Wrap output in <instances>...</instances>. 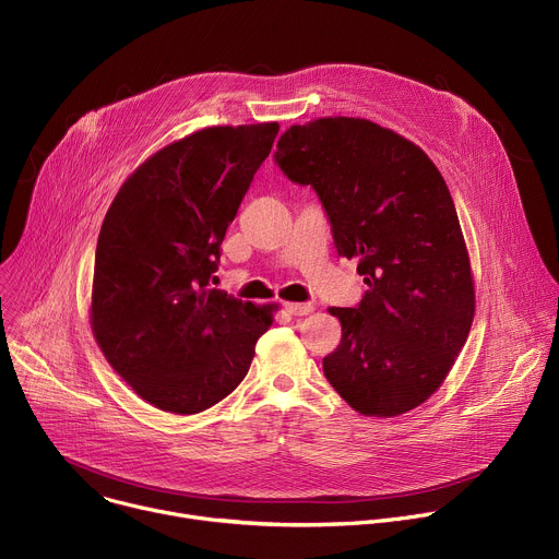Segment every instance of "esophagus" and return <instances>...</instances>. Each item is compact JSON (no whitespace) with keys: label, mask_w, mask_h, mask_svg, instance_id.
Listing matches in <instances>:
<instances>
[{"label":"esophagus","mask_w":559,"mask_h":559,"mask_svg":"<svg viewBox=\"0 0 559 559\" xmlns=\"http://www.w3.org/2000/svg\"><path fill=\"white\" fill-rule=\"evenodd\" d=\"M283 307H285V311L292 313V316H307V313L313 311V305H311V302H285Z\"/></svg>","instance_id":"esophagus-1"}]
</instances>
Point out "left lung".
<instances>
[{"label": "left lung", "instance_id": "left-lung-1", "mask_svg": "<svg viewBox=\"0 0 559 559\" xmlns=\"http://www.w3.org/2000/svg\"><path fill=\"white\" fill-rule=\"evenodd\" d=\"M274 159L318 193L337 254L357 259L368 285L357 307H329L342 340L322 359L324 378L364 417L421 406L448 378L476 309L445 179L415 142L366 118L294 124Z\"/></svg>", "mask_w": 559, "mask_h": 559}]
</instances>
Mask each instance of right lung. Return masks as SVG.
Returning <instances> with one entry per match:
<instances>
[{"label":"right lung","instance_id":"obj_1","mask_svg":"<svg viewBox=\"0 0 559 559\" xmlns=\"http://www.w3.org/2000/svg\"><path fill=\"white\" fill-rule=\"evenodd\" d=\"M278 122L206 127L144 159L100 226L90 324L146 404L198 415L248 376L276 305L211 289L222 241Z\"/></svg>","mask_w":559,"mask_h":559}]
</instances>
